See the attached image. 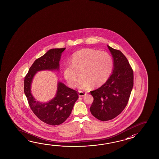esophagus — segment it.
I'll return each mask as SVG.
<instances>
[{"label": "esophagus", "instance_id": "esophagus-1", "mask_svg": "<svg viewBox=\"0 0 159 159\" xmlns=\"http://www.w3.org/2000/svg\"><path fill=\"white\" fill-rule=\"evenodd\" d=\"M78 94H79V96L80 97H84V95H86V93L83 92V91H80L78 92Z\"/></svg>", "mask_w": 159, "mask_h": 159}]
</instances>
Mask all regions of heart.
Returning a JSON list of instances; mask_svg holds the SVG:
<instances>
[{
	"label": "heart",
	"instance_id": "b5f03b06",
	"mask_svg": "<svg viewBox=\"0 0 159 159\" xmlns=\"http://www.w3.org/2000/svg\"><path fill=\"white\" fill-rule=\"evenodd\" d=\"M111 56L105 51L86 48L75 53L71 64L66 65L64 75L68 84L75 87L80 75L78 87L88 89L93 84L99 87L108 80L113 68Z\"/></svg>",
	"mask_w": 159,
	"mask_h": 159
}]
</instances>
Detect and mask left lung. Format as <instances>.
<instances>
[{
    "label": "left lung",
    "instance_id": "1",
    "mask_svg": "<svg viewBox=\"0 0 159 159\" xmlns=\"http://www.w3.org/2000/svg\"><path fill=\"white\" fill-rule=\"evenodd\" d=\"M107 47L113 57V71L104 84L90 91L94 98L90 112L101 121L115 118L123 111L134 86V72L128 60L120 51Z\"/></svg>",
    "mask_w": 159,
    "mask_h": 159
}]
</instances>
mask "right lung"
Instances as JSON below:
<instances>
[{
	"mask_svg": "<svg viewBox=\"0 0 159 159\" xmlns=\"http://www.w3.org/2000/svg\"><path fill=\"white\" fill-rule=\"evenodd\" d=\"M66 48L52 49L35 60L24 78V93L30 109L40 120L52 125H61L71 114L75 102L78 99L77 91L58 82L54 98L47 103L36 101L31 94L30 85L37 71L58 70L61 54Z\"/></svg>",
	"mask_w": 159,
	"mask_h": 159,
	"instance_id": "right-lung-1",
	"label": "right lung"
}]
</instances>
